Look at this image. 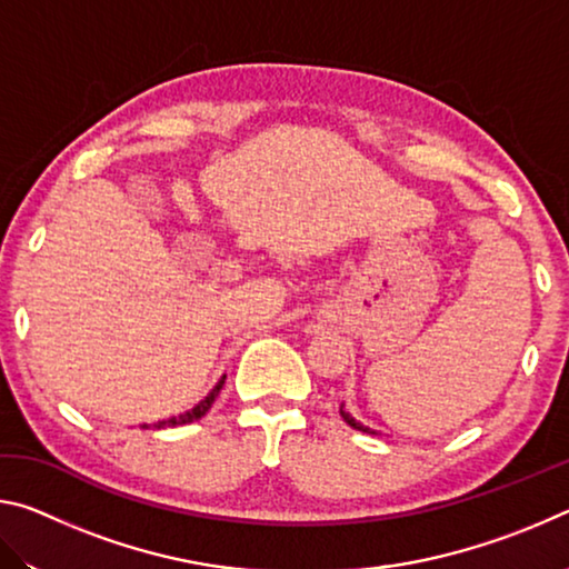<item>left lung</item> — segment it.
I'll list each match as a JSON object with an SVG mask.
<instances>
[{
  "label": "left lung",
  "mask_w": 569,
  "mask_h": 569,
  "mask_svg": "<svg viewBox=\"0 0 569 569\" xmlns=\"http://www.w3.org/2000/svg\"><path fill=\"white\" fill-rule=\"evenodd\" d=\"M339 411H341V417H343V421H346V423H349V427H353L356 431H366V435H379V431H373V429H369V427H363V423H361V421H356V419L351 417V413L343 409V403H341V409H339Z\"/></svg>",
  "instance_id": "left-lung-1"
}]
</instances>
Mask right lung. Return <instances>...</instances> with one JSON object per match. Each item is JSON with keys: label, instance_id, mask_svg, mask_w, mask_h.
Here are the masks:
<instances>
[{"label": "right lung", "instance_id": "obj_1", "mask_svg": "<svg viewBox=\"0 0 569 569\" xmlns=\"http://www.w3.org/2000/svg\"><path fill=\"white\" fill-rule=\"evenodd\" d=\"M223 383H226V377L220 379V381L216 383V387H213V391H210L203 401L196 403V407H192L190 411L180 413V417H172V419H162V421H158V423H152V427H156V429H166V427H180V423H190V421H198L200 417H206L208 409L213 407V401H216V397H218V393H220V389H223ZM142 429H148V423H142Z\"/></svg>", "mask_w": 569, "mask_h": 569}]
</instances>
